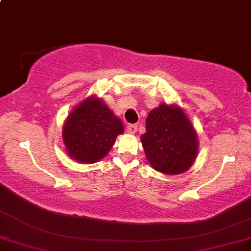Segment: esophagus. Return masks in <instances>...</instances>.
<instances>
[{"mask_svg":"<svg viewBox=\"0 0 251 251\" xmlns=\"http://www.w3.org/2000/svg\"><path fill=\"white\" fill-rule=\"evenodd\" d=\"M126 131H128L129 134H136V131H137V126H136V125H128V126H126Z\"/></svg>","mask_w":251,"mask_h":251,"instance_id":"esophagus-1","label":"esophagus"}]
</instances>
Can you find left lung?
<instances>
[{"instance_id": "1", "label": "left lung", "mask_w": 251, "mask_h": 251, "mask_svg": "<svg viewBox=\"0 0 251 251\" xmlns=\"http://www.w3.org/2000/svg\"><path fill=\"white\" fill-rule=\"evenodd\" d=\"M141 141L152 168L165 175H179L191 168L198 152V137L178 106L162 104L148 115Z\"/></svg>"}]
</instances>
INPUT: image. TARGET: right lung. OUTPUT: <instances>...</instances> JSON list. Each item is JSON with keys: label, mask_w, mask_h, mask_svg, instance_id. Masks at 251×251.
<instances>
[{"label": "right lung", "mask_w": 251, "mask_h": 251, "mask_svg": "<svg viewBox=\"0 0 251 251\" xmlns=\"http://www.w3.org/2000/svg\"><path fill=\"white\" fill-rule=\"evenodd\" d=\"M123 125L99 99L89 98L67 117L63 140L67 152L80 163H95L109 152Z\"/></svg>", "instance_id": "right-lung-1"}]
</instances>
